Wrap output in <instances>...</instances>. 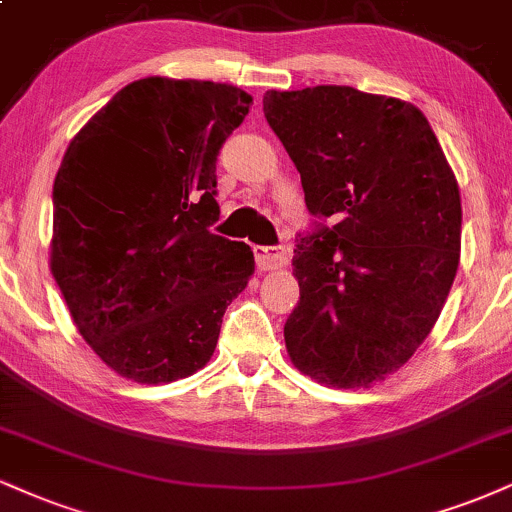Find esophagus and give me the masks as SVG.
<instances>
[{
    "mask_svg": "<svg viewBox=\"0 0 512 512\" xmlns=\"http://www.w3.org/2000/svg\"><path fill=\"white\" fill-rule=\"evenodd\" d=\"M252 252H255V262L262 272H269V269H281L288 264L286 248H267V245H255Z\"/></svg>",
    "mask_w": 512,
    "mask_h": 512,
    "instance_id": "obj_1",
    "label": "esophagus"
}]
</instances>
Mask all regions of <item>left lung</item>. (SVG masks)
Listing matches in <instances>:
<instances>
[{"mask_svg": "<svg viewBox=\"0 0 512 512\" xmlns=\"http://www.w3.org/2000/svg\"><path fill=\"white\" fill-rule=\"evenodd\" d=\"M310 214L298 236L300 303L283 326L300 372L367 389L398 372L439 319L460 262L455 174L415 104L348 85L264 95Z\"/></svg>", "mask_w": 512, "mask_h": 512, "instance_id": "left-lung-1", "label": "left lung"}]
</instances>
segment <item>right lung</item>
Returning <instances> with one entry per match:
<instances>
[{"mask_svg":"<svg viewBox=\"0 0 512 512\" xmlns=\"http://www.w3.org/2000/svg\"><path fill=\"white\" fill-rule=\"evenodd\" d=\"M250 104L226 83L150 76L66 147L49 267L80 336L121 377L169 384L205 367L255 274L248 245L209 231L217 155Z\"/></svg>","mask_w":512,"mask_h":512,"instance_id":"right-lung-1","label":"right lung"}]
</instances>
